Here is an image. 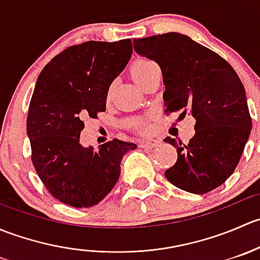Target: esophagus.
Segmentation results:
<instances>
[{
  "mask_svg": "<svg viewBox=\"0 0 260 260\" xmlns=\"http://www.w3.org/2000/svg\"><path fill=\"white\" fill-rule=\"evenodd\" d=\"M159 145H161V141L159 140H148L140 142V147H142V148H154V147Z\"/></svg>",
  "mask_w": 260,
  "mask_h": 260,
  "instance_id": "esophagus-1",
  "label": "esophagus"
}]
</instances>
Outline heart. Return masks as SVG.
<instances>
[{
    "label": "heart",
    "instance_id": "obj_1",
    "mask_svg": "<svg viewBox=\"0 0 260 260\" xmlns=\"http://www.w3.org/2000/svg\"><path fill=\"white\" fill-rule=\"evenodd\" d=\"M157 69H158V68H157V65L154 64L153 61H151V60L141 59V60H137V61H135L132 65H131L129 74L133 81H135L138 86L142 88L143 84L151 78V75L153 74L154 70ZM111 93H112V86L111 88H108V91H107V98L111 96ZM136 128H138V129L141 131H148V125H147L145 120H140V122H137Z\"/></svg>",
    "mask_w": 260,
    "mask_h": 260
}]
</instances>
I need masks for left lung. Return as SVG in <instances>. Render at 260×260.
Returning a JSON list of instances; mask_svg holds the SVG:
<instances>
[{"label":"left lung","mask_w":260,"mask_h":260,"mask_svg":"<svg viewBox=\"0 0 260 260\" xmlns=\"http://www.w3.org/2000/svg\"><path fill=\"white\" fill-rule=\"evenodd\" d=\"M135 51L159 65L165 112L195 118V136L177 149V161L165 176L176 187L206 193L225 182L239 164L251 131L242 81L220 55L180 32L133 40Z\"/></svg>","instance_id":"1"}]
</instances>
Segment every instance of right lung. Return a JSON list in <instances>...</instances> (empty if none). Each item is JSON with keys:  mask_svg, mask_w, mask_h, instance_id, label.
Returning <instances> with one entry per match:
<instances>
[{"mask_svg": "<svg viewBox=\"0 0 260 260\" xmlns=\"http://www.w3.org/2000/svg\"><path fill=\"white\" fill-rule=\"evenodd\" d=\"M133 54L131 39L86 41L51 59L36 81L26 132L34 167L49 192L73 208H90L112 191L120 161L135 143L114 138L84 147L83 118L106 111L107 91Z\"/></svg>", "mask_w": 260, "mask_h": 260, "instance_id": "obj_1", "label": "right lung"}]
</instances>
